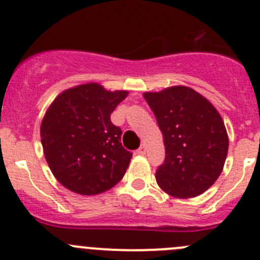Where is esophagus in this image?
<instances>
[{"label":"esophagus","instance_id":"34e87169","mask_svg":"<svg viewBox=\"0 0 260 260\" xmlns=\"http://www.w3.org/2000/svg\"><path fill=\"white\" fill-rule=\"evenodd\" d=\"M145 153H146L145 145H141V146L139 147V150H137V154H140V155H145Z\"/></svg>","mask_w":260,"mask_h":260}]
</instances>
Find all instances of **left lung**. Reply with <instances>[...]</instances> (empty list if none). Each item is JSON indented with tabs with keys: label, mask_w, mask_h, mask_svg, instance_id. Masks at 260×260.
Returning a JSON list of instances; mask_svg holds the SVG:
<instances>
[{
	"label": "left lung",
	"mask_w": 260,
	"mask_h": 260,
	"mask_svg": "<svg viewBox=\"0 0 260 260\" xmlns=\"http://www.w3.org/2000/svg\"><path fill=\"white\" fill-rule=\"evenodd\" d=\"M163 133L165 162L156 170L158 185L179 198L197 197L216 181L228 153V136L215 107L186 86L145 93Z\"/></svg>",
	"instance_id": "left-lung-1"
}]
</instances>
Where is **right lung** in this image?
Masks as SVG:
<instances>
[{"instance_id":"obj_1","label":"right lung","mask_w":260,"mask_h":260,"mask_svg":"<svg viewBox=\"0 0 260 260\" xmlns=\"http://www.w3.org/2000/svg\"><path fill=\"white\" fill-rule=\"evenodd\" d=\"M128 92H107L98 84L60 93L41 124V144L55 179L75 193L93 196L116 185L132 153L121 145L111 113Z\"/></svg>"}]
</instances>
